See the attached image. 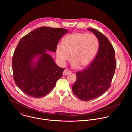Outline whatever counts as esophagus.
<instances>
[{
    "label": "esophagus",
    "mask_w": 132,
    "mask_h": 132,
    "mask_svg": "<svg viewBox=\"0 0 132 132\" xmlns=\"http://www.w3.org/2000/svg\"><path fill=\"white\" fill-rule=\"evenodd\" d=\"M70 73V71L69 70H68V69H65V70H64V72H63V75H64V76H66V75H69Z\"/></svg>",
    "instance_id": "34e87169"
}]
</instances>
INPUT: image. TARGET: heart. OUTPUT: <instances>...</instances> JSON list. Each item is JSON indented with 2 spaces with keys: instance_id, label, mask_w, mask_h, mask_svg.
I'll use <instances>...</instances> for the list:
<instances>
[{
  "instance_id": "b5f03b06",
  "label": "heart",
  "mask_w": 132,
  "mask_h": 132,
  "mask_svg": "<svg viewBox=\"0 0 132 132\" xmlns=\"http://www.w3.org/2000/svg\"><path fill=\"white\" fill-rule=\"evenodd\" d=\"M99 47V40L95 34L74 32L65 36L62 43L57 45L56 56L59 62L64 64L71 54L72 66L86 68L95 60Z\"/></svg>"
}]
</instances>
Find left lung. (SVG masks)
I'll return each instance as SVG.
<instances>
[{
  "label": "left lung",
  "instance_id": "obj_1",
  "mask_svg": "<svg viewBox=\"0 0 132 132\" xmlns=\"http://www.w3.org/2000/svg\"><path fill=\"white\" fill-rule=\"evenodd\" d=\"M87 30L97 37L99 47L91 64L77 72V79L72 87L75 95L83 101L96 99L109 89L117 66L115 51L107 37L96 29Z\"/></svg>",
  "mask_w": 132,
  "mask_h": 132
}]
</instances>
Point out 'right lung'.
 I'll use <instances>...</instances> for the list:
<instances>
[{
  "mask_svg": "<svg viewBox=\"0 0 132 132\" xmlns=\"http://www.w3.org/2000/svg\"><path fill=\"white\" fill-rule=\"evenodd\" d=\"M63 28L41 27L20 40L13 55L12 66L16 85L28 96H46L62 77L64 68L57 66L48 51L56 52Z\"/></svg>",
  "mask_w": 132,
  "mask_h": 132,
  "instance_id": "right-lung-1",
  "label": "right lung"
}]
</instances>
